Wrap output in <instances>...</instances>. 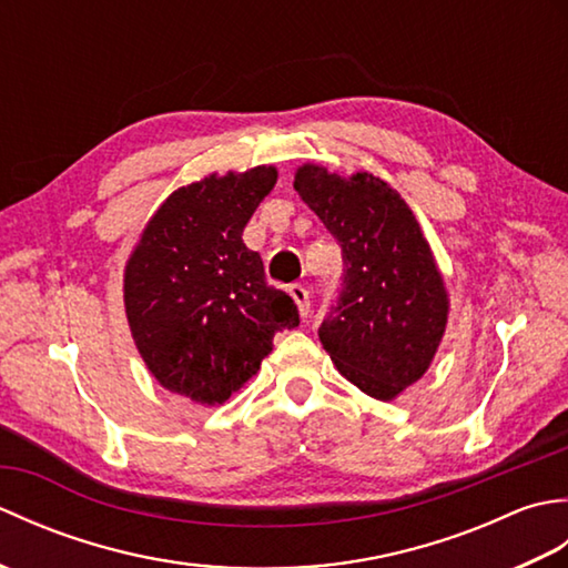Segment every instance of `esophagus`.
I'll use <instances>...</instances> for the list:
<instances>
[{"label": "esophagus", "mask_w": 568, "mask_h": 568, "mask_svg": "<svg viewBox=\"0 0 568 568\" xmlns=\"http://www.w3.org/2000/svg\"><path fill=\"white\" fill-rule=\"evenodd\" d=\"M287 293H291V297L295 300V305H297V312H300V317L303 320H307V315H310V293H307V287L305 285H291L287 287Z\"/></svg>", "instance_id": "1"}]
</instances>
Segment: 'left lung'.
<instances>
[{
    "mask_svg": "<svg viewBox=\"0 0 568 568\" xmlns=\"http://www.w3.org/2000/svg\"><path fill=\"white\" fill-rule=\"evenodd\" d=\"M295 190L339 241L344 283L320 342L358 390L393 400L429 368L449 297L407 202L371 173L342 178L303 165Z\"/></svg>",
    "mask_w": 568,
    "mask_h": 568,
    "instance_id": "obj_1",
    "label": "left lung"
}]
</instances>
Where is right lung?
Segmentation results:
<instances>
[{"label": "right lung", "mask_w": 568, "mask_h": 568, "mask_svg": "<svg viewBox=\"0 0 568 568\" xmlns=\"http://www.w3.org/2000/svg\"><path fill=\"white\" fill-rule=\"evenodd\" d=\"M277 180L273 165L178 187L126 261L124 307L141 358L165 390L222 405L300 324L293 297L265 283L244 226Z\"/></svg>", "instance_id": "right-lung-1"}]
</instances>
